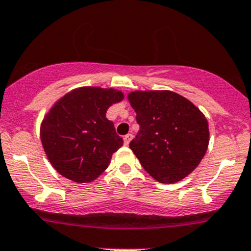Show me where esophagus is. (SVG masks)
I'll return each instance as SVG.
<instances>
[{"instance_id":"esophagus-1","label":"esophagus","mask_w":251,"mask_h":251,"mask_svg":"<svg viewBox=\"0 0 251 251\" xmlns=\"http://www.w3.org/2000/svg\"><path fill=\"white\" fill-rule=\"evenodd\" d=\"M131 139H133V135H131V134H126V136L123 137V141H125V145H126V146H128L129 143H130Z\"/></svg>"}]
</instances>
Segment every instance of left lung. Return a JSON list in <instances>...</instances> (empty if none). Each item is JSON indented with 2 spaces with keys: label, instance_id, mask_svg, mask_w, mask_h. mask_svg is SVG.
Wrapping results in <instances>:
<instances>
[{
  "label": "left lung",
  "instance_id": "1",
  "mask_svg": "<svg viewBox=\"0 0 251 251\" xmlns=\"http://www.w3.org/2000/svg\"><path fill=\"white\" fill-rule=\"evenodd\" d=\"M128 100L140 130L129 147L154 179L173 184L199 165L209 146L202 112L172 91H134Z\"/></svg>",
  "mask_w": 251,
  "mask_h": 251
}]
</instances>
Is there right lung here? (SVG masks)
<instances>
[{
	"label": "right lung",
	"instance_id": "obj_1",
	"mask_svg": "<svg viewBox=\"0 0 251 251\" xmlns=\"http://www.w3.org/2000/svg\"><path fill=\"white\" fill-rule=\"evenodd\" d=\"M122 100L117 90L85 86L52 106L42 121L40 139L58 173L75 182H90L108 168L123 140L105 114Z\"/></svg>",
	"mask_w": 251,
	"mask_h": 251
}]
</instances>
